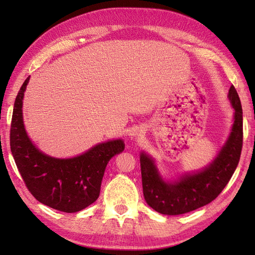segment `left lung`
Listing matches in <instances>:
<instances>
[{
	"instance_id": "obj_1",
	"label": "left lung",
	"mask_w": 255,
	"mask_h": 255,
	"mask_svg": "<svg viewBox=\"0 0 255 255\" xmlns=\"http://www.w3.org/2000/svg\"><path fill=\"white\" fill-rule=\"evenodd\" d=\"M228 97L235 110L231 132L217 156L202 171L181 175L175 181H164L154 160L145 152L140 154L143 196L155 211L170 216L189 213L213 202L230 181L241 155L243 117L234 85L230 86Z\"/></svg>"
}]
</instances>
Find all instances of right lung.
Segmentation results:
<instances>
[{"instance_id": "1", "label": "right lung", "mask_w": 255, "mask_h": 255, "mask_svg": "<svg viewBox=\"0 0 255 255\" xmlns=\"http://www.w3.org/2000/svg\"><path fill=\"white\" fill-rule=\"evenodd\" d=\"M28 77L14 103L10 124V151L28 191L38 202L63 211L77 213L100 196L106 165L125 149L122 139L94 145L84 153L69 159L47 155L31 142L23 121V99Z\"/></svg>"}]
</instances>
